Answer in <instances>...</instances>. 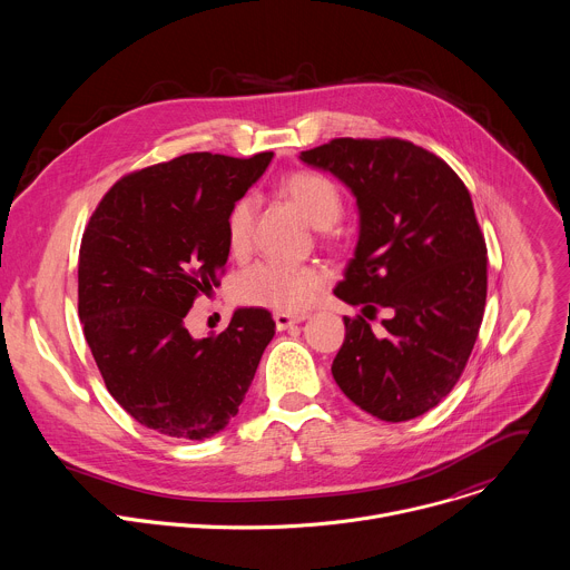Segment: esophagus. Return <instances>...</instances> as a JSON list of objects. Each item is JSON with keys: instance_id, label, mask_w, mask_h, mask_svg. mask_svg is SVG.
Segmentation results:
<instances>
[{"instance_id": "esophagus-1", "label": "esophagus", "mask_w": 570, "mask_h": 570, "mask_svg": "<svg viewBox=\"0 0 570 570\" xmlns=\"http://www.w3.org/2000/svg\"><path fill=\"white\" fill-rule=\"evenodd\" d=\"M302 320L304 317H293L288 313H275V327H277V332H286V330L293 327V324H297Z\"/></svg>"}]
</instances>
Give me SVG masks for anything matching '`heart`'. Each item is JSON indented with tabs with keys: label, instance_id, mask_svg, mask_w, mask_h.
Returning <instances> with one entry per match:
<instances>
[{
	"label": "heart",
	"instance_id": "obj_1",
	"mask_svg": "<svg viewBox=\"0 0 570 570\" xmlns=\"http://www.w3.org/2000/svg\"><path fill=\"white\" fill-rule=\"evenodd\" d=\"M282 194L295 203L304 218L317 227H332L343 214V198L338 187L320 174L299 171L282 180ZM255 216V200L240 198L227 216V243L234 253L248 246ZM324 286V273L317 266H299L284 262H259L243 271L234 291L243 304L266 306L279 313H302L317 297Z\"/></svg>",
	"mask_w": 570,
	"mask_h": 570
}]
</instances>
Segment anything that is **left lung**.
<instances>
[{
  "label": "left lung",
  "mask_w": 570,
  "mask_h": 570,
  "mask_svg": "<svg viewBox=\"0 0 570 570\" xmlns=\"http://www.w3.org/2000/svg\"><path fill=\"white\" fill-rule=\"evenodd\" d=\"M299 159L356 198L358 243L336 297L366 316L393 311L381 335L366 316L345 317L332 374L365 413L415 420L458 383L484 313L487 246L471 196L444 159L396 137H341Z\"/></svg>",
  "instance_id": "left-lung-1"
}]
</instances>
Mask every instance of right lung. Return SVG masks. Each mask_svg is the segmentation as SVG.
Returning a JSON list of instances; mask_svg holds the SVG:
<instances>
[{
  "instance_id": "obj_1",
  "label": "right lung",
  "mask_w": 570,
  "mask_h": 570,
  "mask_svg": "<svg viewBox=\"0 0 570 570\" xmlns=\"http://www.w3.org/2000/svg\"><path fill=\"white\" fill-rule=\"evenodd\" d=\"M273 153H187L124 176L95 209L78 255V317L108 392L141 426L205 440L238 413L275 320L236 308L218 336L185 317L227 264V216Z\"/></svg>"
}]
</instances>
